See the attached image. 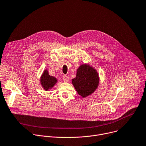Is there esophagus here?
<instances>
[{"label":"esophagus","mask_w":146,"mask_h":146,"mask_svg":"<svg viewBox=\"0 0 146 146\" xmlns=\"http://www.w3.org/2000/svg\"><path fill=\"white\" fill-rule=\"evenodd\" d=\"M63 80H64V82H68L69 81V77L67 76H64L63 77Z\"/></svg>","instance_id":"esophagus-1"}]
</instances>
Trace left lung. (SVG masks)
<instances>
[{"label":"left lung","instance_id":"1","mask_svg":"<svg viewBox=\"0 0 146 146\" xmlns=\"http://www.w3.org/2000/svg\"><path fill=\"white\" fill-rule=\"evenodd\" d=\"M78 94L85 98L98 89L100 78L97 70L88 64L81 65L77 70L76 77L72 80Z\"/></svg>","mask_w":146,"mask_h":146}]
</instances>
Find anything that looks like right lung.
Here are the masks:
<instances>
[{"label": "right lung", "mask_w": 146, "mask_h": 146, "mask_svg": "<svg viewBox=\"0 0 146 146\" xmlns=\"http://www.w3.org/2000/svg\"><path fill=\"white\" fill-rule=\"evenodd\" d=\"M58 80L48 74L47 69L44 70L40 77V83L42 87L46 91L52 89L57 83Z\"/></svg>", "instance_id": "right-lung-1"}]
</instances>
